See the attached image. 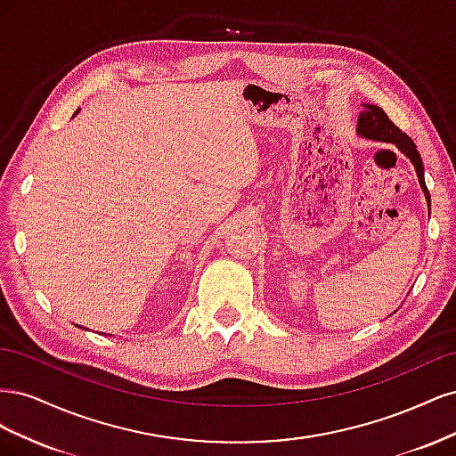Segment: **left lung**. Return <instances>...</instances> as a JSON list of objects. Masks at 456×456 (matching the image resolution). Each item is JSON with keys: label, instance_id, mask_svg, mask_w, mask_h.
Returning a JSON list of instances; mask_svg holds the SVG:
<instances>
[{"label": "left lung", "instance_id": "obj_1", "mask_svg": "<svg viewBox=\"0 0 456 456\" xmlns=\"http://www.w3.org/2000/svg\"><path fill=\"white\" fill-rule=\"evenodd\" d=\"M363 106L365 110L360 114V118H357V134H362L370 141L392 142L402 150L403 154L412 161V165H415L419 183L424 190L428 205H430V191H428L424 183V165L415 142L409 139V134H405L397 126H394V121L386 116V112L380 106H375V104H363ZM428 209H430V207H428Z\"/></svg>", "mask_w": 456, "mask_h": 456}]
</instances>
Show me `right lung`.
I'll return each mask as SVG.
<instances>
[{"label":"right lung","instance_id":"1","mask_svg":"<svg viewBox=\"0 0 456 456\" xmlns=\"http://www.w3.org/2000/svg\"><path fill=\"white\" fill-rule=\"evenodd\" d=\"M77 112H79V110H77ZM77 112H76V114H77Z\"/></svg>","mask_w":456,"mask_h":456}]
</instances>
